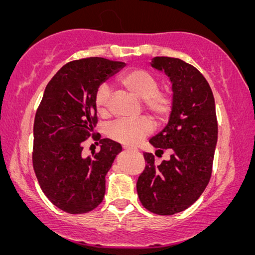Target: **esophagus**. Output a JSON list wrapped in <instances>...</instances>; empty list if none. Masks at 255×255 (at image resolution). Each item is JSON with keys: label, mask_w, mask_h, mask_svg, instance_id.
<instances>
[{"label": "esophagus", "mask_w": 255, "mask_h": 255, "mask_svg": "<svg viewBox=\"0 0 255 255\" xmlns=\"http://www.w3.org/2000/svg\"><path fill=\"white\" fill-rule=\"evenodd\" d=\"M123 148L125 149V151H134L133 147H131V146H127V145H124Z\"/></svg>", "instance_id": "34e87169"}]
</instances>
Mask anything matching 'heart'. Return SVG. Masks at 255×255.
Wrapping results in <instances>:
<instances>
[{"label":"heart","mask_w":255,"mask_h":255,"mask_svg":"<svg viewBox=\"0 0 255 255\" xmlns=\"http://www.w3.org/2000/svg\"><path fill=\"white\" fill-rule=\"evenodd\" d=\"M120 83L125 90L141 100L142 107L158 122H163L173 110V96L168 92L159 89V81L152 73L141 68H134L121 75ZM110 88L107 83L97 87L94 97L95 109L100 116L106 117L110 110ZM153 131V123L147 117L134 121L118 120L108 128V135L125 145H135Z\"/></svg>","instance_id":"heart-1"}]
</instances>
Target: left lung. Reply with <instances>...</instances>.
Masks as SVG:
<instances>
[{"instance_id": "8db88e82", "label": "left lung", "mask_w": 255, "mask_h": 255, "mask_svg": "<svg viewBox=\"0 0 255 255\" xmlns=\"http://www.w3.org/2000/svg\"><path fill=\"white\" fill-rule=\"evenodd\" d=\"M151 66L169 76L174 104L168 124L149 142L156 152L169 149L172 154L156 166L154 155L144 153L137 193L148 211L169 216L194 204L208 186L218 124L214 94L198 69L169 57L153 58Z\"/></svg>"}]
</instances>
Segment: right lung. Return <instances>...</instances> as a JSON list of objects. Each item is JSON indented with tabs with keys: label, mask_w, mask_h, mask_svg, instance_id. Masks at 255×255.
I'll use <instances>...</instances> for the list:
<instances>
[{
	"label": "right lung",
	"mask_w": 255,
	"mask_h": 255,
	"mask_svg": "<svg viewBox=\"0 0 255 255\" xmlns=\"http://www.w3.org/2000/svg\"><path fill=\"white\" fill-rule=\"evenodd\" d=\"M125 62L87 58L68 62L45 88L33 124L32 163L43 193L68 214H86L103 201L106 175L122 146L101 139L100 152L82 155L97 123V87Z\"/></svg>",
	"instance_id": "obj_1"
}]
</instances>
